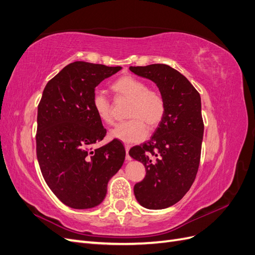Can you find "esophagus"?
<instances>
[{
    "label": "esophagus",
    "mask_w": 255,
    "mask_h": 255,
    "mask_svg": "<svg viewBox=\"0 0 255 255\" xmlns=\"http://www.w3.org/2000/svg\"><path fill=\"white\" fill-rule=\"evenodd\" d=\"M125 148H126V152H127V160L128 161V160H130V156L128 155V150L130 148V145L128 143H126L125 144Z\"/></svg>",
    "instance_id": "34e87169"
}]
</instances>
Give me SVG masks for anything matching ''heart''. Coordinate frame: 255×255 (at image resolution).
Instances as JSON below:
<instances>
[{
    "instance_id": "heart-1",
    "label": "heart",
    "mask_w": 255,
    "mask_h": 255,
    "mask_svg": "<svg viewBox=\"0 0 255 255\" xmlns=\"http://www.w3.org/2000/svg\"><path fill=\"white\" fill-rule=\"evenodd\" d=\"M111 89L118 99L129 101L128 118L112 129L111 136L125 142L139 141L144 137L146 125L149 128H157L166 114L164 96L148 84L133 75H123L112 83ZM91 107L97 117L105 125H113V105L102 92L96 91L91 99Z\"/></svg>"
}]
</instances>
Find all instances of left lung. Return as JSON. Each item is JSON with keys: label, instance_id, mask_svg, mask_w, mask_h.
I'll return each mask as SVG.
<instances>
[{"label": "left lung", "instance_id": "left-lung-1", "mask_svg": "<svg viewBox=\"0 0 255 255\" xmlns=\"http://www.w3.org/2000/svg\"><path fill=\"white\" fill-rule=\"evenodd\" d=\"M129 70L155 83L166 101L165 117L151 139L128 152L145 168L144 179L134 186L136 200L145 208L161 210L179 202L196 179L204 132L201 98L183 74L168 65Z\"/></svg>", "mask_w": 255, "mask_h": 255}]
</instances>
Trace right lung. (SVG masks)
I'll use <instances>...</instances> for the list:
<instances>
[{
    "instance_id": "1",
    "label": "right lung",
    "mask_w": 255,
    "mask_h": 255,
    "mask_svg": "<svg viewBox=\"0 0 255 255\" xmlns=\"http://www.w3.org/2000/svg\"><path fill=\"white\" fill-rule=\"evenodd\" d=\"M86 61L69 64L48 82L38 105L36 153L45 183L61 202L76 210L101 203L107 183L118 172L126 149L106 135L91 107L95 89L121 70Z\"/></svg>"
}]
</instances>
